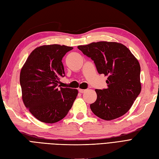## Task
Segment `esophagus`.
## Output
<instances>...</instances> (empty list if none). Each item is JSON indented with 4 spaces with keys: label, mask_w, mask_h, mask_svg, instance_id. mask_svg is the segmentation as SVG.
<instances>
[{
    "label": "esophagus",
    "mask_w": 159,
    "mask_h": 159,
    "mask_svg": "<svg viewBox=\"0 0 159 159\" xmlns=\"http://www.w3.org/2000/svg\"><path fill=\"white\" fill-rule=\"evenodd\" d=\"M84 92H86V90H84V89H79V92L84 93Z\"/></svg>",
    "instance_id": "34e87169"
}]
</instances>
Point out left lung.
<instances>
[{
	"label": "left lung",
	"instance_id": "8db88e82",
	"mask_svg": "<svg viewBox=\"0 0 159 159\" xmlns=\"http://www.w3.org/2000/svg\"><path fill=\"white\" fill-rule=\"evenodd\" d=\"M77 48L94 61L98 73L108 77L107 88L95 90L97 99L90 104L92 111L107 121L125 115L141 92L140 66L136 58L117 42H92Z\"/></svg>",
	"mask_w": 159,
	"mask_h": 159
}]
</instances>
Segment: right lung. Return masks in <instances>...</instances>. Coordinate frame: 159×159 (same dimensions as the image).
<instances>
[{
    "label": "right lung",
    "mask_w": 159,
    "mask_h": 159,
    "mask_svg": "<svg viewBox=\"0 0 159 159\" xmlns=\"http://www.w3.org/2000/svg\"><path fill=\"white\" fill-rule=\"evenodd\" d=\"M73 47L59 44L35 48L20 73L22 99L25 107L39 121L54 123L63 119L71 109L78 91L59 88L65 76L62 59Z\"/></svg>",
    "instance_id": "right-lung-1"
}]
</instances>
